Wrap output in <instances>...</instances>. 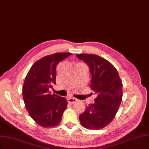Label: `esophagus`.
<instances>
[{"mask_svg": "<svg viewBox=\"0 0 149 149\" xmlns=\"http://www.w3.org/2000/svg\"><path fill=\"white\" fill-rule=\"evenodd\" d=\"M67 101H68V103L72 104L73 103H74L75 102H76L77 101H78V100H77L76 98H74V97H68L67 98Z\"/></svg>", "mask_w": 149, "mask_h": 149, "instance_id": "34e87169", "label": "esophagus"}]
</instances>
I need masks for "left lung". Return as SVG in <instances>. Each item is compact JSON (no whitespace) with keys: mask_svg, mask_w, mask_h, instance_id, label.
Returning a JSON list of instances; mask_svg holds the SVG:
<instances>
[{"mask_svg":"<svg viewBox=\"0 0 149 149\" xmlns=\"http://www.w3.org/2000/svg\"><path fill=\"white\" fill-rule=\"evenodd\" d=\"M76 56L89 67L91 87L97 95L95 103L86 106L85 111L79 116L81 124L87 129H102L118 111L122 98V82L116 68L104 58L91 54Z\"/></svg>","mask_w":149,"mask_h":149,"instance_id":"8db88e82","label":"left lung"}]
</instances>
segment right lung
I'll list each match as a JSON object with an SVG mask.
<instances>
[{"label": "right lung", "mask_w": 149, "mask_h": 149, "mask_svg": "<svg viewBox=\"0 0 149 149\" xmlns=\"http://www.w3.org/2000/svg\"><path fill=\"white\" fill-rule=\"evenodd\" d=\"M71 55L59 52L40 58L33 65L26 77L22 87V96L29 115L40 126L55 127L61 122L67 106V100L49 89L56 84L57 64Z\"/></svg>", "instance_id": "1"}]
</instances>
